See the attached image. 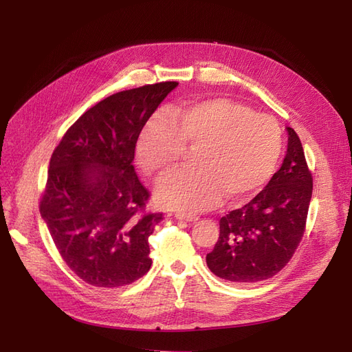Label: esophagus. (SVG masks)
I'll return each mask as SVG.
<instances>
[{
	"label": "esophagus",
	"instance_id": "1",
	"mask_svg": "<svg viewBox=\"0 0 352 352\" xmlns=\"http://www.w3.org/2000/svg\"><path fill=\"white\" fill-rule=\"evenodd\" d=\"M175 217L179 220H185V221H197L199 219L195 214H186V212H176Z\"/></svg>",
	"mask_w": 352,
	"mask_h": 352
}]
</instances>
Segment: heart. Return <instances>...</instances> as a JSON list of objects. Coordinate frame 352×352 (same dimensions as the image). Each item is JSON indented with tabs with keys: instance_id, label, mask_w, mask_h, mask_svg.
Here are the masks:
<instances>
[{
	"instance_id": "b5f03b06",
	"label": "heart",
	"mask_w": 352,
	"mask_h": 352,
	"mask_svg": "<svg viewBox=\"0 0 352 352\" xmlns=\"http://www.w3.org/2000/svg\"><path fill=\"white\" fill-rule=\"evenodd\" d=\"M194 151L189 172L160 180V204L202 211L225 201L252 198L273 175L282 153V131L272 116L254 113L229 98H210L154 114L136 142V157L148 176L163 175Z\"/></svg>"
}]
</instances>
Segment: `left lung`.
I'll list each match as a JSON object with an SVG mask.
<instances>
[{
    "label": "left lung",
    "instance_id": "8db88e82",
    "mask_svg": "<svg viewBox=\"0 0 352 352\" xmlns=\"http://www.w3.org/2000/svg\"><path fill=\"white\" fill-rule=\"evenodd\" d=\"M282 167L261 192L220 219V235L207 254L208 269L233 283L270 279L289 263L300 245L313 194V176L302 144L287 127Z\"/></svg>",
    "mask_w": 352,
    "mask_h": 352
}]
</instances>
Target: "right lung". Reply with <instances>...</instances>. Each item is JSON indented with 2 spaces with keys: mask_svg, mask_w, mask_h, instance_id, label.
<instances>
[{
  "mask_svg": "<svg viewBox=\"0 0 352 352\" xmlns=\"http://www.w3.org/2000/svg\"><path fill=\"white\" fill-rule=\"evenodd\" d=\"M177 82L110 95L74 122L50 160L39 211L69 269L88 285L120 287L150 270L148 238L163 212H146L135 148Z\"/></svg>",
  "mask_w": 352,
  "mask_h": 352,
  "instance_id": "right-lung-1",
  "label": "right lung"
}]
</instances>
